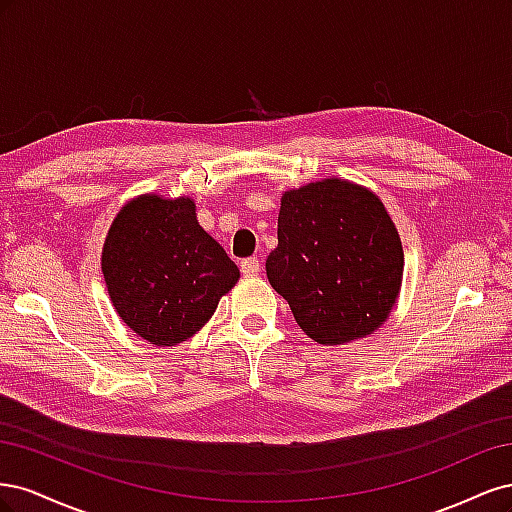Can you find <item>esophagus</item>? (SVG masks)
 <instances>
[{
  "mask_svg": "<svg viewBox=\"0 0 512 512\" xmlns=\"http://www.w3.org/2000/svg\"><path fill=\"white\" fill-rule=\"evenodd\" d=\"M241 273L243 275H256L260 271V260L258 258H245L241 260Z\"/></svg>",
  "mask_w": 512,
  "mask_h": 512,
  "instance_id": "obj_1",
  "label": "esophagus"
}]
</instances>
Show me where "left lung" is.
I'll list each match as a JSON object with an SVG mask.
<instances>
[{
	"label": "left lung",
	"instance_id": "1",
	"mask_svg": "<svg viewBox=\"0 0 512 512\" xmlns=\"http://www.w3.org/2000/svg\"><path fill=\"white\" fill-rule=\"evenodd\" d=\"M401 273V241L374 192L324 179L282 196L267 277L314 342L346 344L376 331Z\"/></svg>",
	"mask_w": 512,
	"mask_h": 512
}]
</instances>
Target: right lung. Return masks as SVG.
Masks as SVG:
<instances>
[{"label":"right lung","mask_w":512,"mask_h":512,"mask_svg":"<svg viewBox=\"0 0 512 512\" xmlns=\"http://www.w3.org/2000/svg\"><path fill=\"white\" fill-rule=\"evenodd\" d=\"M102 273L119 318L156 346L192 337L239 280L224 247L200 228L192 200L153 194L119 211Z\"/></svg>","instance_id":"1"}]
</instances>
